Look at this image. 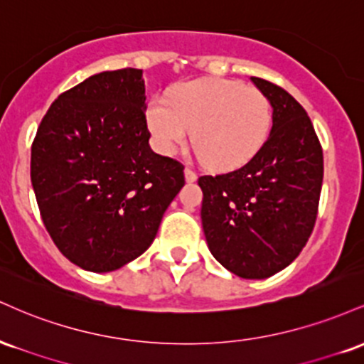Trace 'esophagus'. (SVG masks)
Listing matches in <instances>:
<instances>
[{"mask_svg":"<svg viewBox=\"0 0 364 364\" xmlns=\"http://www.w3.org/2000/svg\"><path fill=\"white\" fill-rule=\"evenodd\" d=\"M185 179L188 183H193V181H196V173L193 169H190V168H186L185 169Z\"/></svg>","mask_w":364,"mask_h":364,"instance_id":"34e87169","label":"esophagus"}]
</instances>
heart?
<instances>
[{
    "label": "heart",
    "instance_id": "heart-1",
    "mask_svg": "<svg viewBox=\"0 0 364 364\" xmlns=\"http://www.w3.org/2000/svg\"><path fill=\"white\" fill-rule=\"evenodd\" d=\"M156 147L173 156L191 132L195 152L212 169H236L257 156L272 128V104L262 90L232 80H195L156 95L145 111Z\"/></svg>",
    "mask_w": 364,
    "mask_h": 364
}]
</instances>
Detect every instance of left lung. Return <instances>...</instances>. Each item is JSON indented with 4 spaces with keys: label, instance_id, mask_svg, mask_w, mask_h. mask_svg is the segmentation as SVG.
I'll list each match as a JSON object with an SVG mask.
<instances>
[{
    "label": "left lung",
    "instance_id": "obj_1",
    "mask_svg": "<svg viewBox=\"0 0 364 364\" xmlns=\"http://www.w3.org/2000/svg\"><path fill=\"white\" fill-rule=\"evenodd\" d=\"M272 104V129L243 168L198 178L208 250L229 272L267 279L301 253L315 228L323 152L310 116L275 83L252 77Z\"/></svg>",
    "mask_w": 364,
    "mask_h": 364
}]
</instances>
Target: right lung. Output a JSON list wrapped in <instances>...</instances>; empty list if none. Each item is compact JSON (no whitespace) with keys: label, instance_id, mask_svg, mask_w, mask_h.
<instances>
[{"label":"right lung","instance_id":"obj_1","mask_svg":"<svg viewBox=\"0 0 364 364\" xmlns=\"http://www.w3.org/2000/svg\"><path fill=\"white\" fill-rule=\"evenodd\" d=\"M141 70L102 72L63 92L32 141L31 179L58 250L112 272L152 245L185 166L149 145Z\"/></svg>","mask_w":364,"mask_h":364}]
</instances>
